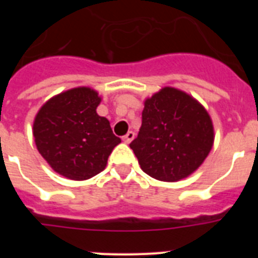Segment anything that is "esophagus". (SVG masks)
I'll use <instances>...</instances> for the list:
<instances>
[{
	"instance_id": "obj_1",
	"label": "esophagus",
	"mask_w": 258,
	"mask_h": 258,
	"mask_svg": "<svg viewBox=\"0 0 258 258\" xmlns=\"http://www.w3.org/2000/svg\"><path fill=\"white\" fill-rule=\"evenodd\" d=\"M133 138H134L133 132H127V133L122 137V141H124L125 143H131L132 141H133Z\"/></svg>"
}]
</instances>
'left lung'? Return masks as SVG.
Wrapping results in <instances>:
<instances>
[{
    "mask_svg": "<svg viewBox=\"0 0 258 258\" xmlns=\"http://www.w3.org/2000/svg\"><path fill=\"white\" fill-rule=\"evenodd\" d=\"M213 136L211 117L199 102L181 90L164 88L146 99L142 126L129 146L146 174L174 182L202 165Z\"/></svg>",
    "mask_w": 258,
    "mask_h": 258,
    "instance_id": "8db88e82",
    "label": "left lung"
}]
</instances>
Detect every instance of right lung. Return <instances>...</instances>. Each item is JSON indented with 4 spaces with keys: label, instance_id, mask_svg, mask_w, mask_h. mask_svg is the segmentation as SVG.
I'll return each instance as SVG.
<instances>
[{
    "label": "right lung",
    "instance_id": "add662e5",
    "mask_svg": "<svg viewBox=\"0 0 258 258\" xmlns=\"http://www.w3.org/2000/svg\"><path fill=\"white\" fill-rule=\"evenodd\" d=\"M101 98L90 88H75L51 98L33 122L37 150L52 169L70 179L92 178L106 168L121 140L97 113Z\"/></svg>",
    "mask_w": 258,
    "mask_h": 258
}]
</instances>
